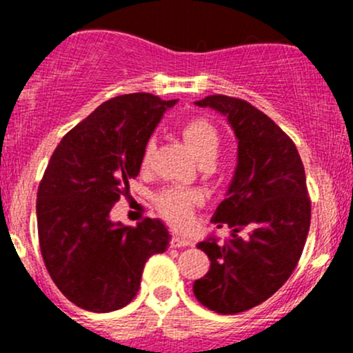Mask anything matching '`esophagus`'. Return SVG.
Returning a JSON list of instances; mask_svg holds the SVG:
<instances>
[{"instance_id":"1","label":"esophagus","mask_w":353,"mask_h":353,"mask_svg":"<svg viewBox=\"0 0 353 353\" xmlns=\"http://www.w3.org/2000/svg\"><path fill=\"white\" fill-rule=\"evenodd\" d=\"M190 239H186V237H181V236H172V239H170V245L172 248H186V245H191Z\"/></svg>"}]
</instances>
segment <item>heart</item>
<instances>
[{"label": "heart", "instance_id": "heart-1", "mask_svg": "<svg viewBox=\"0 0 353 353\" xmlns=\"http://www.w3.org/2000/svg\"><path fill=\"white\" fill-rule=\"evenodd\" d=\"M184 141L201 162L208 163L215 159L220 148L219 130L205 117H193L181 126ZM154 152V140L148 141L143 148L141 163L147 165ZM203 201V194L198 190L181 186H170L160 191L155 198L157 210L160 215L174 227H184L191 219L193 208Z\"/></svg>", "mask_w": 353, "mask_h": 353}]
</instances>
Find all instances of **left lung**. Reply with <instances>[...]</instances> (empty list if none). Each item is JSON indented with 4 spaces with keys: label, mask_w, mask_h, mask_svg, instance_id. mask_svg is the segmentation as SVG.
Returning <instances> with one entry per match:
<instances>
[{
    "label": "left lung",
    "mask_w": 353,
    "mask_h": 353,
    "mask_svg": "<svg viewBox=\"0 0 353 353\" xmlns=\"http://www.w3.org/2000/svg\"><path fill=\"white\" fill-rule=\"evenodd\" d=\"M227 117L237 138V167L212 222L232 237L198 243L210 270L193 292L205 307L237 314L272 297L297 266L311 225V199L294 141L254 105L229 95L194 102ZM245 228L248 236L239 232Z\"/></svg>",
    "instance_id": "obj_1"
}]
</instances>
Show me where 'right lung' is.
Returning a JSON list of instances; mask_svg holds the SVG:
<instances>
[{"instance_id":"1","label":"right lung","mask_w":353,"mask_h":353,"mask_svg":"<svg viewBox=\"0 0 353 353\" xmlns=\"http://www.w3.org/2000/svg\"><path fill=\"white\" fill-rule=\"evenodd\" d=\"M176 102L145 92L110 99L68 131L49 160L35 206L39 245L52 282L78 307L110 312L130 304L147 259L169 245L159 219L124 227L109 213Z\"/></svg>"}]
</instances>
